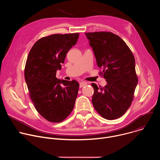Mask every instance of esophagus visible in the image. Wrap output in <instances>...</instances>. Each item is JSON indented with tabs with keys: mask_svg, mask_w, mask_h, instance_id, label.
<instances>
[{
	"mask_svg": "<svg viewBox=\"0 0 160 160\" xmlns=\"http://www.w3.org/2000/svg\"><path fill=\"white\" fill-rule=\"evenodd\" d=\"M87 85V82H81L80 83V87L82 88V87H84V86H86Z\"/></svg>",
	"mask_w": 160,
	"mask_h": 160,
	"instance_id": "esophagus-1",
	"label": "esophagus"
}]
</instances>
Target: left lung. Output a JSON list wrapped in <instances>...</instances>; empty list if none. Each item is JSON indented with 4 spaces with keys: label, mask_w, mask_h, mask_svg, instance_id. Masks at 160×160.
Instances as JSON below:
<instances>
[{
    "label": "left lung",
    "mask_w": 160,
    "mask_h": 160,
    "mask_svg": "<svg viewBox=\"0 0 160 160\" xmlns=\"http://www.w3.org/2000/svg\"><path fill=\"white\" fill-rule=\"evenodd\" d=\"M92 48L99 75L107 82L104 87L92 83L94 93L92 102L104 118L121 117L130 108L138 82L135 58L127 43L110 32L85 33Z\"/></svg>",
    "instance_id": "8db88e82"
}]
</instances>
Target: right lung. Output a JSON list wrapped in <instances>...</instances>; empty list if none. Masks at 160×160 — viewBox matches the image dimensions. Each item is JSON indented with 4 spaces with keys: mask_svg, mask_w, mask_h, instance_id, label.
Masks as SVG:
<instances>
[{
    "mask_svg": "<svg viewBox=\"0 0 160 160\" xmlns=\"http://www.w3.org/2000/svg\"><path fill=\"white\" fill-rule=\"evenodd\" d=\"M79 33L53 34L37 40L25 68L30 98L40 115L50 122L64 120L73 109L79 83L56 78L66 54L75 45Z\"/></svg>",
    "mask_w": 160,
    "mask_h": 160,
    "instance_id": "obj_1",
    "label": "right lung"
}]
</instances>
